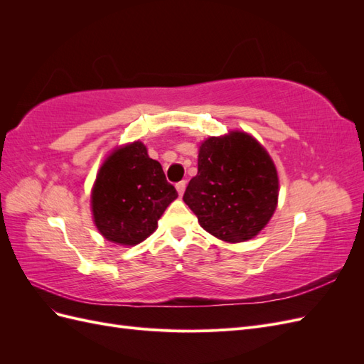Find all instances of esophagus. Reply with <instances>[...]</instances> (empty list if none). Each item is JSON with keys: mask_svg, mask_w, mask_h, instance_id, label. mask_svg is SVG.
I'll return each mask as SVG.
<instances>
[{"mask_svg": "<svg viewBox=\"0 0 364 364\" xmlns=\"http://www.w3.org/2000/svg\"><path fill=\"white\" fill-rule=\"evenodd\" d=\"M185 186H186L185 181H181V182H178V183H176V190H178L179 196H182V194H183V191H185Z\"/></svg>", "mask_w": 364, "mask_h": 364, "instance_id": "34e87169", "label": "esophagus"}]
</instances>
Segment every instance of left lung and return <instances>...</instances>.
I'll use <instances>...</instances> for the list:
<instances>
[{
	"label": "left lung",
	"mask_w": 364,
	"mask_h": 364,
	"mask_svg": "<svg viewBox=\"0 0 364 364\" xmlns=\"http://www.w3.org/2000/svg\"><path fill=\"white\" fill-rule=\"evenodd\" d=\"M277 168L257 139L243 132L208 138L183 202L214 237L240 243L267 225L278 202Z\"/></svg>",
	"instance_id": "obj_1"
}]
</instances>
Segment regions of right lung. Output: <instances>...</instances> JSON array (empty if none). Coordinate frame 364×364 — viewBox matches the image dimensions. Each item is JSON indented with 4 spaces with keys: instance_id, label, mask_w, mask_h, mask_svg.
<instances>
[{
    "instance_id": "obj_1",
    "label": "right lung",
    "mask_w": 364,
    "mask_h": 364,
    "mask_svg": "<svg viewBox=\"0 0 364 364\" xmlns=\"http://www.w3.org/2000/svg\"><path fill=\"white\" fill-rule=\"evenodd\" d=\"M176 197L161 164L136 141L115 150L98 171L91 196L94 222L109 241L135 246L156 229Z\"/></svg>"
}]
</instances>
